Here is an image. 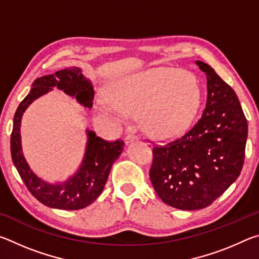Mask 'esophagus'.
Listing matches in <instances>:
<instances>
[{"label":"esophagus","instance_id":"obj_1","mask_svg":"<svg viewBox=\"0 0 259 259\" xmlns=\"http://www.w3.org/2000/svg\"><path fill=\"white\" fill-rule=\"evenodd\" d=\"M137 139H138V137L135 134H128V135L125 136V138H124V143H125V145H129L130 143H133V142H135V140H137Z\"/></svg>","mask_w":259,"mask_h":259}]
</instances>
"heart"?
Instances as JSON below:
<instances>
[{"instance_id": "heart-1", "label": "heart", "mask_w": 259, "mask_h": 259, "mask_svg": "<svg viewBox=\"0 0 259 259\" xmlns=\"http://www.w3.org/2000/svg\"><path fill=\"white\" fill-rule=\"evenodd\" d=\"M107 102L97 108L104 114L115 108L130 114H143L146 131L165 139L185 130L198 113L202 93L199 82L182 69L151 68L126 74L109 83Z\"/></svg>"}]
</instances>
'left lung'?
I'll return each instance as SVG.
<instances>
[{
	"label": "left lung",
	"instance_id": "left-lung-1",
	"mask_svg": "<svg viewBox=\"0 0 259 259\" xmlns=\"http://www.w3.org/2000/svg\"><path fill=\"white\" fill-rule=\"evenodd\" d=\"M207 103L183 137L153 148L150 178L159 198L181 210H198L219 198L242 170L248 123L234 90L203 61Z\"/></svg>",
	"mask_w": 259,
	"mask_h": 259
}]
</instances>
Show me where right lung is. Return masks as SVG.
<instances>
[{
  "mask_svg": "<svg viewBox=\"0 0 259 259\" xmlns=\"http://www.w3.org/2000/svg\"><path fill=\"white\" fill-rule=\"evenodd\" d=\"M32 89L19 104L14 116L10 140L11 157L17 171L35 199L47 207L61 210H78L88 207L102 194L114 162L123 151L122 140L108 143L85 129L87 145L80 166L66 181L49 183L38 177L30 168L21 145L20 126L26 109L34 100L57 88L74 98L84 108L93 107V83L83 75L82 69L69 67L33 82Z\"/></svg>",
  "mask_w": 259,
  "mask_h": 259,
  "instance_id": "obj_1",
  "label": "right lung"
}]
</instances>
